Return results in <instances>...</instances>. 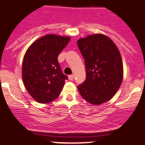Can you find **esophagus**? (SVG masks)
Wrapping results in <instances>:
<instances>
[{
	"mask_svg": "<svg viewBox=\"0 0 145 145\" xmlns=\"http://www.w3.org/2000/svg\"><path fill=\"white\" fill-rule=\"evenodd\" d=\"M74 74H71L68 76V79L70 80H74Z\"/></svg>",
	"mask_w": 145,
	"mask_h": 145,
	"instance_id": "esophagus-1",
	"label": "esophagus"
}]
</instances>
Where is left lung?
I'll return each mask as SVG.
<instances>
[{
	"label": "left lung",
	"mask_w": 145,
	"mask_h": 145,
	"mask_svg": "<svg viewBox=\"0 0 145 145\" xmlns=\"http://www.w3.org/2000/svg\"><path fill=\"white\" fill-rule=\"evenodd\" d=\"M85 61L86 79L77 86L83 99L94 105L109 101L122 84L123 61L115 44L106 35H89L77 40Z\"/></svg>",
	"instance_id": "1"
}]
</instances>
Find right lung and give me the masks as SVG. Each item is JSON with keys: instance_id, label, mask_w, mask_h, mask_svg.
Masks as SVG:
<instances>
[{"instance_id": "obj_1", "label": "right lung", "mask_w": 145, "mask_h": 145, "mask_svg": "<svg viewBox=\"0 0 145 145\" xmlns=\"http://www.w3.org/2000/svg\"><path fill=\"white\" fill-rule=\"evenodd\" d=\"M70 39L46 35L34 42L26 51L22 61V80L28 93L39 103L56 99L68 79L61 72L58 56Z\"/></svg>"}]
</instances>
